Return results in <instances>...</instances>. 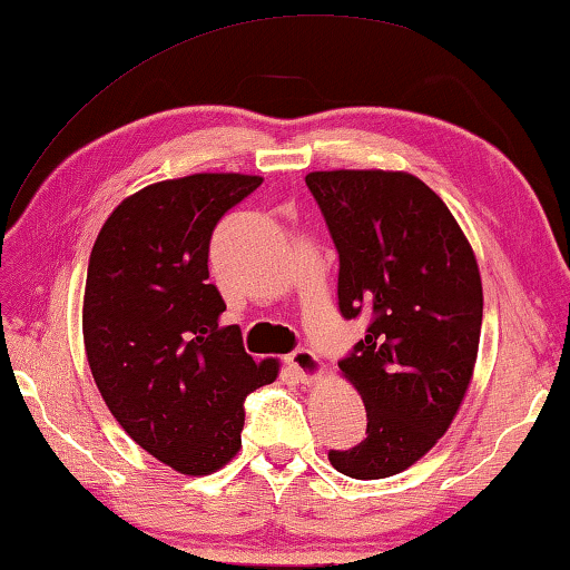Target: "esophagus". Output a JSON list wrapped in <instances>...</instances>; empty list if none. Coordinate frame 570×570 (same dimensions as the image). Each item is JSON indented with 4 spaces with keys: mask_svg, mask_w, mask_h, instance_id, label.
Instances as JSON below:
<instances>
[{
    "mask_svg": "<svg viewBox=\"0 0 570 570\" xmlns=\"http://www.w3.org/2000/svg\"><path fill=\"white\" fill-rule=\"evenodd\" d=\"M286 363H288V367L294 370L296 377H299V381H304V383H314L322 375V363L312 350H304V347L294 350L292 355L286 357Z\"/></svg>",
    "mask_w": 570,
    "mask_h": 570,
    "instance_id": "obj_1",
    "label": "esophagus"
}]
</instances>
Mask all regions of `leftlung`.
Listing matches in <instances>:
<instances>
[{
	"instance_id": "1",
	"label": "left lung",
	"mask_w": 570,
	"mask_h": 570,
	"mask_svg": "<svg viewBox=\"0 0 570 570\" xmlns=\"http://www.w3.org/2000/svg\"><path fill=\"white\" fill-rule=\"evenodd\" d=\"M340 253L345 320L370 327L340 363L367 411V436L330 462L352 480L401 474L436 446L472 383L482 276L444 200L409 171H309Z\"/></svg>"
}]
</instances>
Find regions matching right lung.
I'll use <instances>...</instances> for the list:
<instances>
[{
  "mask_svg": "<svg viewBox=\"0 0 570 570\" xmlns=\"http://www.w3.org/2000/svg\"><path fill=\"white\" fill-rule=\"evenodd\" d=\"M264 177L200 171L121 200L88 261L83 342L119 426L179 474L218 472L240 449L243 401L278 375L256 363L207 271L215 225Z\"/></svg>",
  "mask_w": 570,
  "mask_h": 570,
  "instance_id": "obj_1",
  "label": "right lung"
}]
</instances>
